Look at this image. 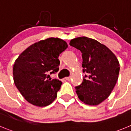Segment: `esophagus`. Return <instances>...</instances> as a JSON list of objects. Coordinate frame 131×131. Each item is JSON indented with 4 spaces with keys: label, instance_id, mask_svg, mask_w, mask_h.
<instances>
[{
    "label": "esophagus",
    "instance_id": "34e87169",
    "mask_svg": "<svg viewBox=\"0 0 131 131\" xmlns=\"http://www.w3.org/2000/svg\"><path fill=\"white\" fill-rule=\"evenodd\" d=\"M65 79L66 80L70 81L71 80V77H66V78H65Z\"/></svg>",
    "mask_w": 131,
    "mask_h": 131
}]
</instances>
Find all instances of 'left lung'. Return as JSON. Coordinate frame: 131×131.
<instances>
[{"instance_id": "1", "label": "left lung", "mask_w": 131, "mask_h": 131, "mask_svg": "<svg viewBox=\"0 0 131 131\" xmlns=\"http://www.w3.org/2000/svg\"><path fill=\"white\" fill-rule=\"evenodd\" d=\"M70 46L82 53L83 82L75 88L84 104L97 105L109 97L118 78L119 63L115 54L97 40L86 37L72 39Z\"/></svg>"}]
</instances>
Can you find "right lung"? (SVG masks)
I'll list each match as a JSON object with an SVG mask.
<instances>
[{"instance_id": "obj_1", "label": "right lung", "mask_w": 131, "mask_h": 131, "mask_svg": "<svg viewBox=\"0 0 131 131\" xmlns=\"http://www.w3.org/2000/svg\"><path fill=\"white\" fill-rule=\"evenodd\" d=\"M68 48L58 38L42 40L25 49L15 62L13 80L27 102L38 107L48 106L55 100L62 82L48 79V73L59 70L60 54Z\"/></svg>"}]
</instances>
